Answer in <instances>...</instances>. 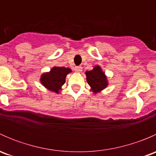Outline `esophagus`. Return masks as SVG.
I'll list each match as a JSON object with an SVG mask.
<instances>
[{"mask_svg":"<svg viewBox=\"0 0 156 156\" xmlns=\"http://www.w3.org/2000/svg\"><path fill=\"white\" fill-rule=\"evenodd\" d=\"M75 70L76 71V72H81V71H82V67H81V66H75Z\"/></svg>","mask_w":156,"mask_h":156,"instance_id":"obj_1","label":"esophagus"}]
</instances>
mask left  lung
I'll return each mask as SVG.
<instances>
[{
  "label": "left lung",
  "mask_w": 156,
  "mask_h": 156,
  "mask_svg": "<svg viewBox=\"0 0 156 156\" xmlns=\"http://www.w3.org/2000/svg\"><path fill=\"white\" fill-rule=\"evenodd\" d=\"M86 75L88 84L95 94L100 92L107 86L106 77L100 66H95L93 70L86 72Z\"/></svg>",
  "instance_id": "obj_1"
}]
</instances>
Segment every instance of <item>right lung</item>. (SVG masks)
Wrapping results in <instances>:
<instances>
[{"mask_svg": "<svg viewBox=\"0 0 156 156\" xmlns=\"http://www.w3.org/2000/svg\"><path fill=\"white\" fill-rule=\"evenodd\" d=\"M71 72L70 69L66 67H53L50 72L42 75L41 82L50 90L59 93L61 87L65 84L67 74Z\"/></svg>", "mask_w": 156, "mask_h": 156, "instance_id": "add662e5", "label": "right lung"}]
</instances>
